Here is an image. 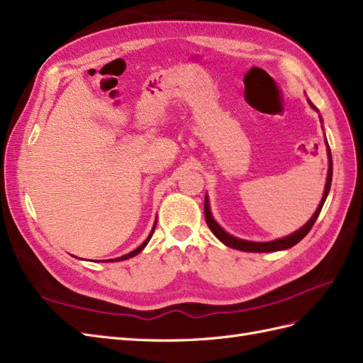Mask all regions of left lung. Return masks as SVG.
<instances>
[{"mask_svg": "<svg viewBox=\"0 0 363 363\" xmlns=\"http://www.w3.org/2000/svg\"><path fill=\"white\" fill-rule=\"evenodd\" d=\"M308 104L311 105L313 110H316L319 113V110L316 108L315 105L311 104V101H308ZM320 123H322V119H320ZM327 140V139H325ZM327 152H328V175H327V184H325V191H324V197H322L318 209L315 212V215L310 218V221L306 224V226H302L299 230H296L295 233L289 235V237L286 238H281V240H275V241H269V242H253V241H246V240H238L232 237V235L224 232L217 221H215L212 218V213H211V209H209V200L208 197H204V217H206V223H208L209 229L212 230V233L217 237L223 244H226L228 247H232V249H237V250H242V252H277V250H284V249H290L295 246V244H298L306 235L311 230L313 224H315V221L318 220L319 213H320V209L322 206H324L325 203V199L327 195L330 192V186H331V177H333V160H331V151H330V146L327 143Z\"/></svg>", "mask_w": 363, "mask_h": 363, "instance_id": "8db88e82", "label": "left lung"}]
</instances>
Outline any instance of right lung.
<instances>
[{"instance_id":"1","label":"right lung","mask_w":363,"mask_h":363,"mask_svg":"<svg viewBox=\"0 0 363 363\" xmlns=\"http://www.w3.org/2000/svg\"><path fill=\"white\" fill-rule=\"evenodd\" d=\"M155 224H157V221H155L154 223V228H152V230H151V233L148 235V238H146L142 244H140V246L139 247H137V249H134L133 252H130V253H126V255H123V257H121V258H116V259H108V261H122V259H128V258H133V257H135V255L137 253H140L142 250H143V247L146 246V244H148V241L151 240V237H152V232H154V229H155Z\"/></svg>"}]
</instances>
